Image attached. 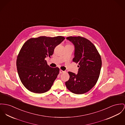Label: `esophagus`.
I'll return each instance as SVG.
<instances>
[{
    "label": "esophagus",
    "instance_id": "34e87169",
    "mask_svg": "<svg viewBox=\"0 0 125 125\" xmlns=\"http://www.w3.org/2000/svg\"><path fill=\"white\" fill-rule=\"evenodd\" d=\"M64 72V71H63L62 70H60V73H63Z\"/></svg>",
    "mask_w": 125,
    "mask_h": 125
}]
</instances>
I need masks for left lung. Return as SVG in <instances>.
<instances>
[{"mask_svg":"<svg viewBox=\"0 0 125 125\" xmlns=\"http://www.w3.org/2000/svg\"><path fill=\"white\" fill-rule=\"evenodd\" d=\"M67 40L75 46L73 62L78 63L77 74L68 72L69 80L65 82L70 92L82 94L89 92L95 85L100 76L102 61L95 46L88 39L81 36H69Z\"/></svg>","mask_w":125,"mask_h":125,"instance_id":"obj_1","label":"left lung"}]
</instances>
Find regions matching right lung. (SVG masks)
Wrapping results in <instances>:
<instances>
[{
  "label": "right lung",
  "instance_id": "1",
  "mask_svg": "<svg viewBox=\"0 0 125 125\" xmlns=\"http://www.w3.org/2000/svg\"><path fill=\"white\" fill-rule=\"evenodd\" d=\"M65 39L63 36H40L25 42L17 57V73L22 84L29 91L42 93L48 91L59 73L58 67H50L45 58L51 57L54 49Z\"/></svg>",
  "mask_w": 125,
  "mask_h": 125
}]
</instances>
